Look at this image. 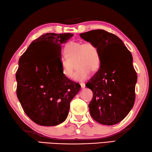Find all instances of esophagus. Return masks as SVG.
I'll return each instance as SVG.
<instances>
[{
    "mask_svg": "<svg viewBox=\"0 0 152 152\" xmlns=\"http://www.w3.org/2000/svg\"><path fill=\"white\" fill-rule=\"evenodd\" d=\"M80 85H81V88L82 89H83V88L86 87V84L84 83H81Z\"/></svg>",
    "mask_w": 152,
    "mask_h": 152,
    "instance_id": "obj_1",
    "label": "esophagus"
}]
</instances>
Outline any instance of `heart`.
<instances>
[{"mask_svg": "<svg viewBox=\"0 0 152 152\" xmlns=\"http://www.w3.org/2000/svg\"><path fill=\"white\" fill-rule=\"evenodd\" d=\"M66 58L62 61V71L66 78L71 79L77 67L74 79L83 81L88 77L89 71L94 73L100 66V54L95 44L91 42H75L67 43L64 48Z\"/></svg>", "mask_w": 152, "mask_h": 152, "instance_id": "1", "label": "heart"}]
</instances>
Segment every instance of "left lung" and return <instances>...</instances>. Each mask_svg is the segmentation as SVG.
Here are the masks:
<instances>
[{
    "label": "left lung",
    "mask_w": 152,
    "mask_h": 152,
    "mask_svg": "<svg viewBox=\"0 0 152 152\" xmlns=\"http://www.w3.org/2000/svg\"><path fill=\"white\" fill-rule=\"evenodd\" d=\"M80 36L95 44L100 54V67L86 85L93 92L89 113L99 123L115 125L127 116L135 103L137 75L132 54L118 37L103 29Z\"/></svg>",
    "instance_id": "8db88e82"
}]
</instances>
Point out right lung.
Here are the masks:
<instances>
[{"instance_id":"obj_1","label":"right lung","mask_w":152,"mask_h":152,"mask_svg":"<svg viewBox=\"0 0 152 152\" xmlns=\"http://www.w3.org/2000/svg\"><path fill=\"white\" fill-rule=\"evenodd\" d=\"M70 33H47L31 42L19 60L16 72L17 96L26 114L35 123L55 126L65 120L70 102L80 90L79 83L62 71L61 44ZM52 44L56 54L45 45Z\"/></svg>"}]
</instances>
